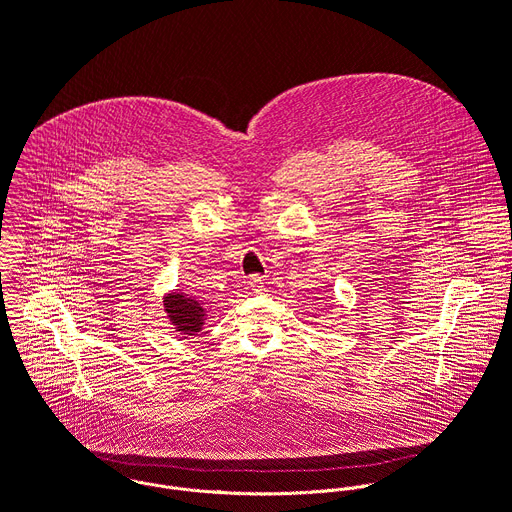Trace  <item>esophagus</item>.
Segmentation results:
<instances>
[{
	"label": "esophagus",
	"instance_id": "obj_1",
	"mask_svg": "<svg viewBox=\"0 0 512 512\" xmlns=\"http://www.w3.org/2000/svg\"><path fill=\"white\" fill-rule=\"evenodd\" d=\"M249 287H251L253 293H263V291H265V283H263V279H261L259 275H253V277L249 279Z\"/></svg>",
	"mask_w": 512,
	"mask_h": 512
}]
</instances>
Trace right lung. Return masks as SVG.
I'll return each mask as SVG.
<instances>
[{
	"mask_svg": "<svg viewBox=\"0 0 512 512\" xmlns=\"http://www.w3.org/2000/svg\"><path fill=\"white\" fill-rule=\"evenodd\" d=\"M163 307L169 321L181 335H195L201 331L205 321V307L199 301L183 293H173L165 297Z\"/></svg>",
	"mask_w": 512,
	"mask_h": 512,
	"instance_id": "add662e5",
	"label": "right lung"
}]
</instances>
